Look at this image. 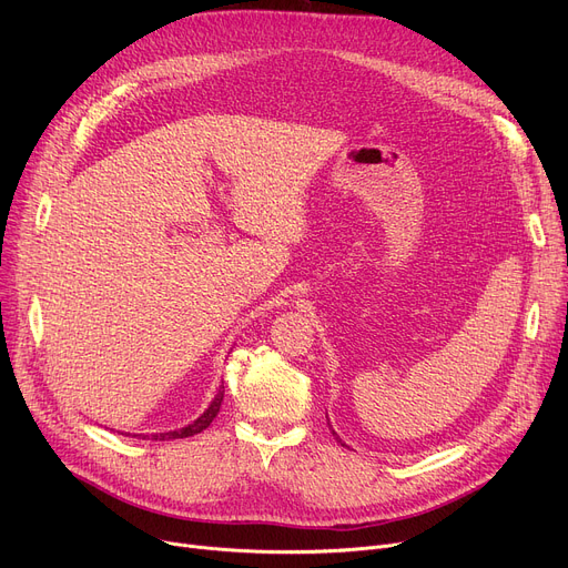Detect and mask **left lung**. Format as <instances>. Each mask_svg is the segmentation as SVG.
<instances>
[{"label": "left lung", "instance_id": "left-lung-1", "mask_svg": "<svg viewBox=\"0 0 568 568\" xmlns=\"http://www.w3.org/2000/svg\"><path fill=\"white\" fill-rule=\"evenodd\" d=\"M334 435H336V433H334Z\"/></svg>", "mask_w": 568, "mask_h": 568}]
</instances>
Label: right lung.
<instances>
[{"mask_svg":"<svg viewBox=\"0 0 568 568\" xmlns=\"http://www.w3.org/2000/svg\"><path fill=\"white\" fill-rule=\"evenodd\" d=\"M223 394H225V386H221L216 398L212 400V405H209V407L204 409V414H200L193 424H189V426H184V428H179V430H170V433H156V435H152V439H161V442H163V439H182V437H193V435L202 433L204 428H209V424H212V422L216 419V414H219L221 403H223ZM144 437H146V435H144Z\"/></svg>","mask_w":568,"mask_h":568,"instance_id":"1","label":"right lung"}]
</instances>
